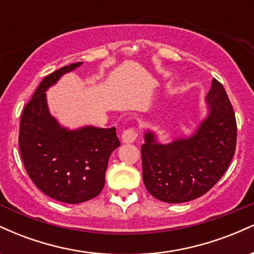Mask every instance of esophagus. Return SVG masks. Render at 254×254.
Wrapping results in <instances>:
<instances>
[{
	"mask_svg": "<svg viewBox=\"0 0 254 254\" xmlns=\"http://www.w3.org/2000/svg\"><path fill=\"white\" fill-rule=\"evenodd\" d=\"M136 138L137 131L135 130V127H127L122 133V139H123L124 143H132V142L136 141Z\"/></svg>",
	"mask_w": 254,
	"mask_h": 254,
	"instance_id": "34e87169",
	"label": "esophagus"
}]
</instances>
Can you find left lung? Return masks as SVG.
<instances>
[{"label":"left lung","instance_id":"1","mask_svg":"<svg viewBox=\"0 0 254 254\" xmlns=\"http://www.w3.org/2000/svg\"><path fill=\"white\" fill-rule=\"evenodd\" d=\"M209 116L189 138L157 143L148 131L141 147L148 192L166 203H184L206 193L229 167L237 148V119L222 83L214 78L206 95Z\"/></svg>","mask_w":254,"mask_h":254}]
</instances>
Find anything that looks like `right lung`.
Segmentation results:
<instances>
[{
	"instance_id": "add662e5",
	"label": "right lung",
	"mask_w": 254,
	"mask_h": 254,
	"mask_svg": "<svg viewBox=\"0 0 254 254\" xmlns=\"http://www.w3.org/2000/svg\"><path fill=\"white\" fill-rule=\"evenodd\" d=\"M81 64H69L43 78L22 111L19 127V149L28 177L49 197L69 204L100 193L109 157L121 145L116 127L70 131L49 112L45 90Z\"/></svg>"
}]
</instances>
